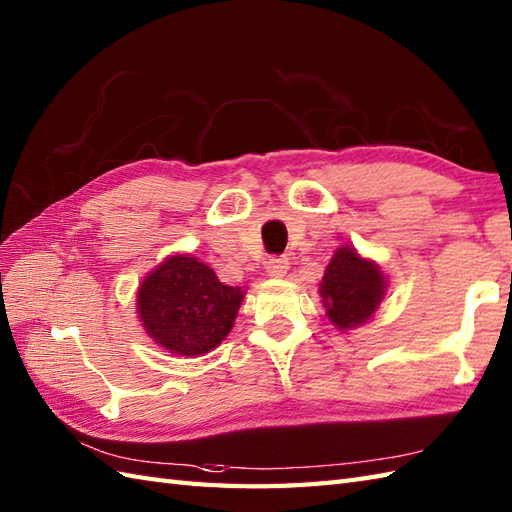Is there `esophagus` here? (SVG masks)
Listing matches in <instances>:
<instances>
[{"label":"esophagus","instance_id":"34e87169","mask_svg":"<svg viewBox=\"0 0 512 512\" xmlns=\"http://www.w3.org/2000/svg\"><path fill=\"white\" fill-rule=\"evenodd\" d=\"M288 268H290L288 257H270L266 261V272H268V277H272V279L285 277V272H288Z\"/></svg>","mask_w":512,"mask_h":512}]
</instances>
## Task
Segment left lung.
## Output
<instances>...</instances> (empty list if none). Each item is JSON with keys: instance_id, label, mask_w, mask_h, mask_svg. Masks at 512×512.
<instances>
[{"instance_id": "obj_1", "label": "left lung", "mask_w": 512, "mask_h": 512, "mask_svg": "<svg viewBox=\"0 0 512 512\" xmlns=\"http://www.w3.org/2000/svg\"><path fill=\"white\" fill-rule=\"evenodd\" d=\"M386 294V277L371 259L344 244L331 257L320 281L327 318L338 329H353L371 320Z\"/></svg>"}]
</instances>
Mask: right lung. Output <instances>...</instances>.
I'll use <instances>...</instances> for the list:
<instances>
[{
    "mask_svg": "<svg viewBox=\"0 0 512 512\" xmlns=\"http://www.w3.org/2000/svg\"><path fill=\"white\" fill-rule=\"evenodd\" d=\"M244 299L192 255H172L148 272L137 290V314L146 334L168 353L196 358L229 336Z\"/></svg>",
    "mask_w": 512,
    "mask_h": 512,
    "instance_id": "1",
    "label": "right lung"
}]
</instances>
